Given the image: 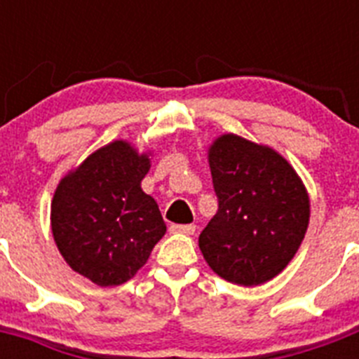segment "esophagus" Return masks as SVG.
<instances>
[{"label":"esophagus","mask_w":359,"mask_h":359,"mask_svg":"<svg viewBox=\"0 0 359 359\" xmlns=\"http://www.w3.org/2000/svg\"><path fill=\"white\" fill-rule=\"evenodd\" d=\"M172 233H183V236H192L196 231V224H170Z\"/></svg>","instance_id":"34e87169"}]
</instances>
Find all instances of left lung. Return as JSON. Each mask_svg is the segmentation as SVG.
Here are the masks:
<instances>
[{"instance_id":"left-lung-1","label":"left lung","mask_w":359,"mask_h":359,"mask_svg":"<svg viewBox=\"0 0 359 359\" xmlns=\"http://www.w3.org/2000/svg\"><path fill=\"white\" fill-rule=\"evenodd\" d=\"M217 214L199 236L205 261L224 280L259 286L277 277L302 244L309 196L268 145L223 135L208 149Z\"/></svg>"}]
</instances>
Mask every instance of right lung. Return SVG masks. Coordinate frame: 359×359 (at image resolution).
I'll return each instance as SVG.
<instances>
[{"mask_svg":"<svg viewBox=\"0 0 359 359\" xmlns=\"http://www.w3.org/2000/svg\"><path fill=\"white\" fill-rule=\"evenodd\" d=\"M149 154L115 140L66 174L52 199V233L69 268L97 286H118L147 262L167 226L142 190Z\"/></svg>","mask_w":359,"mask_h":359,"instance_id":"obj_1","label":"right lung"}]
</instances>
